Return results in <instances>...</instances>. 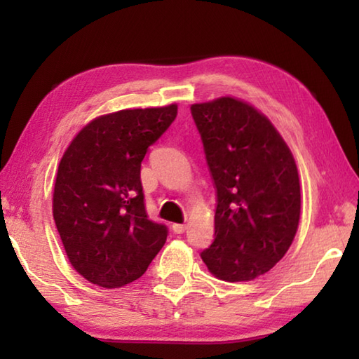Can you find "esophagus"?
Wrapping results in <instances>:
<instances>
[{
	"instance_id": "34e87169",
	"label": "esophagus",
	"mask_w": 359,
	"mask_h": 359,
	"mask_svg": "<svg viewBox=\"0 0 359 359\" xmlns=\"http://www.w3.org/2000/svg\"><path fill=\"white\" fill-rule=\"evenodd\" d=\"M172 231L175 234H184L187 231V224H182V223H174L172 224Z\"/></svg>"
}]
</instances>
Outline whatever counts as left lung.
I'll return each instance as SVG.
<instances>
[{"mask_svg": "<svg viewBox=\"0 0 359 359\" xmlns=\"http://www.w3.org/2000/svg\"><path fill=\"white\" fill-rule=\"evenodd\" d=\"M217 190L215 238L201 252L220 280L263 276L288 252L299 224L293 154L267 117L231 96L191 106Z\"/></svg>", "mask_w": 359, "mask_h": 359, "instance_id": "left-lung-1", "label": "left lung"}]
</instances>
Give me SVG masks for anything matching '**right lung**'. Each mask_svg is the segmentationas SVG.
Returning <instances> with one entry per match:
<instances>
[{"mask_svg":"<svg viewBox=\"0 0 359 359\" xmlns=\"http://www.w3.org/2000/svg\"><path fill=\"white\" fill-rule=\"evenodd\" d=\"M177 117V106L125 109L90 121L60 161L53 220L69 263L102 288L135 282L168 228L145 212L141 163Z\"/></svg>","mask_w":359,"mask_h":359,"instance_id":"1","label":"right lung"}]
</instances>
